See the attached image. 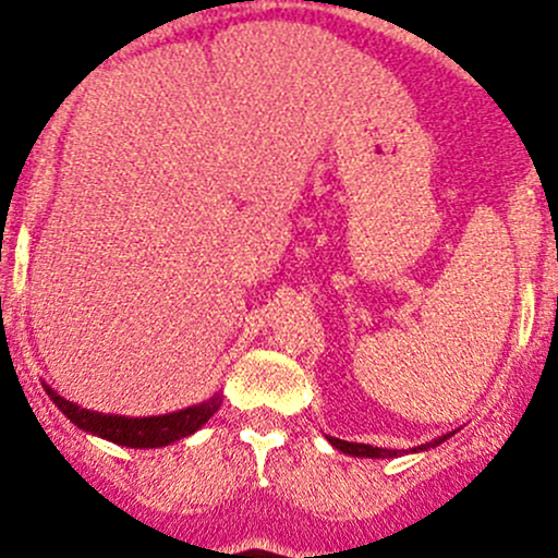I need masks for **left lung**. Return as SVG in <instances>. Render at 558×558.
Listing matches in <instances>:
<instances>
[{"instance_id":"8db88e82","label":"left lung","mask_w":558,"mask_h":558,"mask_svg":"<svg viewBox=\"0 0 558 558\" xmlns=\"http://www.w3.org/2000/svg\"><path fill=\"white\" fill-rule=\"evenodd\" d=\"M328 444L331 447H337L339 451H344V454H353V457H374V460H379V457H396V451L392 449H379V447H368V444H350V441H342V438H331L326 436ZM447 438V436H444ZM444 438H436L433 444H427V447H438V444H444ZM427 447H417V449H427Z\"/></svg>"}]
</instances>
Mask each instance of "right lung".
<instances>
[{
	"instance_id": "obj_1",
	"label": "right lung",
	"mask_w": 558,
	"mask_h": 558,
	"mask_svg": "<svg viewBox=\"0 0 558 558\" xmlns=\"http://www.w3.org/2000/svg\"><path fill=\"white\" fill-rule=\"evenodd\" d=\"M45 392L50 396V401L56 403V407L85 433H93V436H101L107 438V441L120 444V447H133V449L168 447V444L179 441V438L192 436V433H195L197 427H203L221 407L219 396H216L210 398V401L201 403V407L181 409V412L162 414V417L133 420V417H117V414L87 412V409L74 407L72 401L58 396V392L47 385H45Z\"/></svg>"
}]
</instances>
